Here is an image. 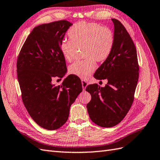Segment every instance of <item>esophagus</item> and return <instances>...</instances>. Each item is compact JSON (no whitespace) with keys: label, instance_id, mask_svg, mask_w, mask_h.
Returning a JSON list of instances; mask_svg holds the SVG:
<instances>
[{"label":"esophagus","instance_id":"1","mask_svg":"<svg viewBox=\"0 0 160 160\" xmlns=\"http://www.w3.org/2000/svg\"><path fill=\"white\" fill-rule=\"evenodd\" d=\"M81 84H82V88H83V90L85 91V88H86L87 85H88V82L85 80H81Z\"/></svg>","mask_w":160,"mask_h":160}]
</instances>
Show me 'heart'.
<instances>
[{
	"mask_svg": "<svg viewBox=\"0 0 160 160\" xmlns=\"http://www.w3.org/2000/svg\"><path fill=\"white\" fill-rule=\"evenodd\" d=\"M68 41H62L60 49L65 60L72 62L77 49L82 48L85 60L70 65L68 72L81 79H87L95 71L96 61L106 60L112 52L115 36L112 30L94 22H79L68 31Z\"/></svg>",
	"mask_w": 160,
	"mask_h": 160,
	"instance_id": "b5f03b06",
	"label": "heart"
}]
</instances>
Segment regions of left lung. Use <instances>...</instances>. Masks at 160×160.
Instances as JSON below:
<instances>
[{
	"label": "left lung",
	"instance_id": "8db88e82",
	"mask_svg": "<svg viewBox=\"0 0 160 160\" xmlns=\"http://www.w3.org/2000/svg\"><path fill=\"white\" fill-rule=\"evenodd\" d=\"M115 42L107 59L96 70V79H107L105 87L89 85L85 90L92 99L87 108L93 123L104 128L118 125L129 111L134 98L139 76V65L135 45L124 26L116 19Z\"/></svg>",
	"mask_w": 160,
	"mask_h": 160
}]
</instances>
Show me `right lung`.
<instances>
[{
    "instance_id": "add662e5",
    "label": "right lung",
    "mask_w": 160,
    "mask_h": 160,
    "mask_svg": "<svg viewBox=\"0 0 160 160\" xmlns=\"http://www.w3.org/2000/svg\"><path fill=\"white\" fill-rule=\"evenodd\" d=\"M71 25L63 19L35 27L18 57L23 103L32 119L46 130L58 129L67 122L70 107L83 89L80 79L74 75L68 76L60 85L52 83L67 72L60 45Z\"/></svg>"
}]
</instances>
